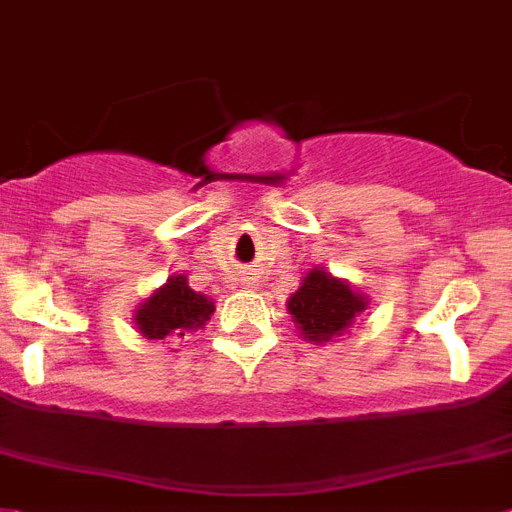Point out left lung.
Segmentation results:
<instances>
[{
  "instance_id": "obj_1",
  "label": "left lung",
  "mask_w": 512,
  "mask_h": 512,
  "mask_svg": "<svg viewBox=\"0 0 512 512\" xmlns=\"http://www.w3.org/2000/svg\"><path fill=\"white\" fill-rule=\"evenodd\" d=\"M289 312L296 328H302L307 341H330L349 328L359 312L367 309V299L356 294L349 283L328 276L325 270H312L296 294L289 299Z\"/></svg>"
}]
</instances>
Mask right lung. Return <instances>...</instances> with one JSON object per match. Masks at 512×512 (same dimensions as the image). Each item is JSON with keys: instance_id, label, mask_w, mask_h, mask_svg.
<instances>
[{"instance_id": "1", "label": "right lung", "mask_w": 512, "mask_h": 512, "mask_svg": "<svg viewBox=\"0 0 512 512\" xmlns=\"http://www.w3.org/2000/svg\"><path fill=\"white\" fill-rule=\"evenodd\" d=\"M213 302L208 296L195 294L187 286L184 276H171L169 283L150 296L148 302L140 304L135 312V322L140 333L153 341H163L166 336L176 333L184 336V330L200 328L213 315Z\"/></svg>"}]
</instances>
